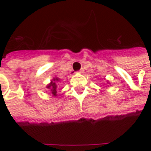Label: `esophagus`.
I'll return each mask as SVG.
<instances>
[{
	"label": "esophagus",
	"instance_id": "obj_1",
	"mask_svg": "<svg viewBox=\"0 0 151 151\" xmlns=\"http://www.w3.org/2000/svg\"><path fill=\"white\" fill-rule=\"evenodd\" d=\"M82 71H83V70H82V69H81V70L79 71V73H82Z\"/></svg>",
	"mask_w": 151,
	"mask_h": 151
}]
</instances>
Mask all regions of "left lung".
Listing matches in <instances>:
<instances>
[{"instance_id": "1", "label": "left lung", "mask_w": 151, "mask_h": 151, "mask_svg": "<svg viewBox=\"0 0 151 151\" xmlns=\"http://www.w3.org/2000/svg\"><path fill=\"white\" fill-rule=\"evenodd\" d=\"M107 83H108V84H109V82H108V81H107Z\"/></svg>"}]
</instances>
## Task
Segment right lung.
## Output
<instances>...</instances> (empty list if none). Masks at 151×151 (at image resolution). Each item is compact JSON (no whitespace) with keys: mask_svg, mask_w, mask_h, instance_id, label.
<instances>
[{"mask_svg":"<svg viewBox=\"0 0 151 151\" xmlns=\"http://www.w3.org/2000/svg\"><path fill=\"white\" fill-rule=\"evenodd\" d=\"M60 81V79L59 78H56V77L53 78L51 82L46 86L47 91H49V93L52 97L57 96V87H58Z\"/></svg>","mask_w":151,"mask_h":151,"instance_id":"add662e5","label":"right lung"}]
</instances>
